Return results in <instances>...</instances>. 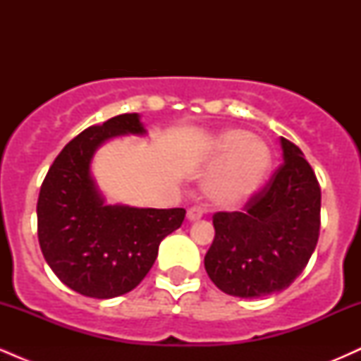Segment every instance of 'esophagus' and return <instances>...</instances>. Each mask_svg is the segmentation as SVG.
Masks as SVG:
<instances>
[{
  "instance_id": "34e87169",
  "label": "esophagus",
  "mask_w": 361,
  "mask_h": 361,
  "mask_svg": "<svg viewBox=\"0 0 361 361\" xmlns=\"http://www.w3.org/2000/svg\"><path fill=\"white\" fill-rule=\"evenodd\" d=\"M186 219H188L190 222L200 221V219H202V210L198 209V207H192V209H190L188 212H186Z\"/></svg>"
}]
</instances>
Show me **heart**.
Returning <instances> with one entry per match:
<instances>
[{
    "label": "heart",
    "instance_id": "b5f03b06",
    "mask_svg": "<svg viewBox=\"0 0 361 361\" xmlns=\"http://www.w3.org/2000/svg\"><path fill=\"white\" fill-rule=\"evenodd\" d=\"M212 168L205 181V195L214 207L238 210L250 204L270 178L271 149L244 128H227L212 139L207 152Z\"/></svg>",
    "mask_w": 361,
    "mask_h": 361
}]
</instances>
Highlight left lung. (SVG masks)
I'll return each mask as SVG.
<instances>
[{
    "label": "left lung",
    "mask_w": 361,
    "mask_h": 361,
    "mask_svg": "<svg viewBox=\"0 0 361 361\" xmlns=\"http://www.w3.org/2000/svg\"><path fill=\"white\" fill-rule=\"evenodd\" d=\"M283 164L243 212L214 215L205 270L222 292L259 299L288 288L319 239L321 188L295 144L280 137Z\"/></svg>",
    "instance_id": "left-lung-1"
}]
</instances>
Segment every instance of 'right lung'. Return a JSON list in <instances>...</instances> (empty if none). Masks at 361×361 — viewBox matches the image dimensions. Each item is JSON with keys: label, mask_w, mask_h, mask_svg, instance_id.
<instances>
[{"label": "right lung", "mask_w": 361, "mask_h": 361, "mask_svg": "<svg viewBox=\"0 0 361 361\" xmlns=\"http://www.w3.org/2000/svg\"><path fill=\"white\" fill-rule=\"evenodd\" d=\"M139 114H123L82 130L66 144L37 202L39 243L62 283L93 299L134 290L157 258L159 244L181 226L185 209L106 204L91 173L94 152L120 135H146Z\"/></svg>", "instance_id": "right-lung-1"}]
</instances>
